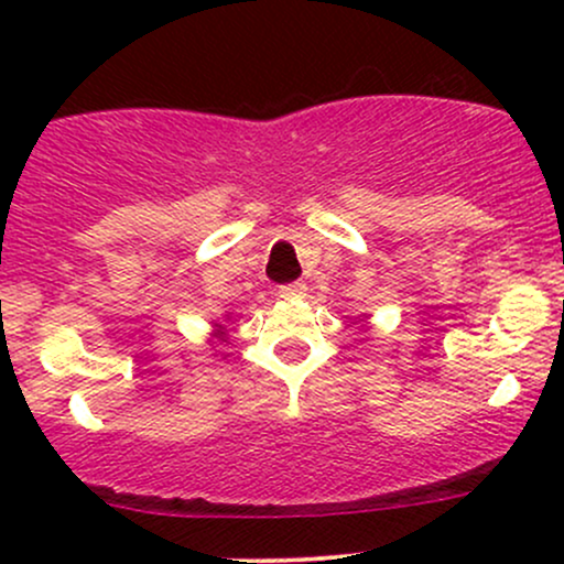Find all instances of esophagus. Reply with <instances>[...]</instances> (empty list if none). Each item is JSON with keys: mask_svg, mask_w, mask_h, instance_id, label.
<instances>
[{"mask_svg": "<svg viewBox=\"0 0 564 564\" xmlns=\"http://www.w3.org/2000/svg\"><path fill=\"white\" fill-rule=\"evenodd\" d=\"M304 291H307V286H304V283H286V286L278 289V294H281L283 300H302Z\"/></svg>", "mask_w": 564, "mask_h": 564, "instance_id": "esophagus-1", "label": "esophagus"}]
</instances>
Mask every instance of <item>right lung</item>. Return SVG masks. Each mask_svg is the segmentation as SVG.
Segmentation results:
<instances>
[{"instance_id":"obj_1","label":"right lung","mask_w":564,"mask_h":564,"mask_svg":"<svg viewBox=\"0 0 564 564\" xmlns=\"http://www.w3.org/2000/svg\"><path fill=\"white\" fill-rule=\"evenodd\" d=\"M228 318H230V315H228ZM212 339L228 341V328H225L223 323H215V332H212Z\"/></svg>"}]
</instances>
